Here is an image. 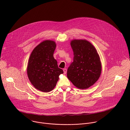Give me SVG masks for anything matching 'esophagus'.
Instances as JSON below:
<instances>
[{
    "mask_svg": "<svg viewBox=\"0 0 130 130\" xmlns=\"http://www.w3.org/2000/svg\"><path fill=\"white\" fill-rule=\"evenodd\" d=\"M63 71H64V74H66L67 72V69L66 68L63 69Z\"/></svg>",
    "mask_w": 130,
    "mask_h": 130,
    "instance_id": "esophagus-1",
    "label": "esophagus"
}]
</instances>
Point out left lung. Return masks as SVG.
Wrapping results in <instances>:
<instances>
[{
	"label": "left lung",
	"instance_id": "1",
	"mask_svg": "<svg viewBox=\"0 0 130 130\" xmlns=\"http://www.w3.org/2000/svg\"><path fill=\"white\" fill-rule=\"evenodd\" d=\"M70 45L74 57L67 69V78L76 87L87 89L94 85L100 76L99 55L95 47L85 40H73Z\"/></svg>",
	"mask_w": 130,
	"mask_h": 130
}]
</instances>
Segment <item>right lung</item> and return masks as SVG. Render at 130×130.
<instances>
[{
	"label": "right lung",
	"mask_w": 130,
	"mask_h": 130,
	"mask_svg": "<svg viewBox=\"0 0 130 130\" xmlns=\"http://www.w3.org/2000/svg\"><path fill=\"white\" fill-rule=\"evenodd\" d=\"M55 47V42L44 41L33 50L29 59L28 78L36 89L43 92L51 91L56 85L59 76L63 73L53 57Z\"/></svg>",
	"instance_id": "obj_1"
}]
</instances>
